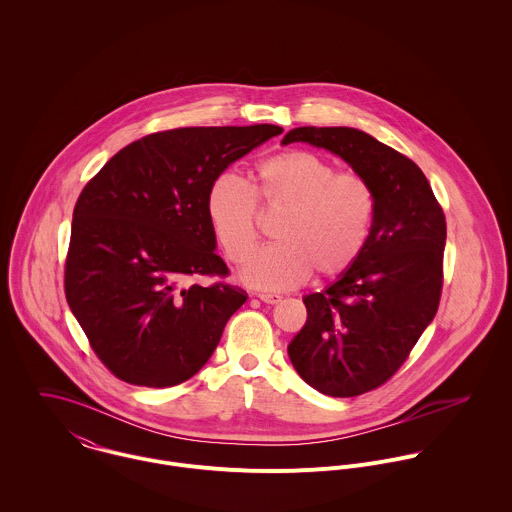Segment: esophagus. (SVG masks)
<instances>
[{
    "instance_id": "34e87169",
    "label": "esophagus",
    "mask_w": 512,
    "mask_h": 512,
    "mask_svg": "<svg viewBox=\"0 0 512 512\" xmlns=\"http://www.w3.org/2000/svg\"><path fill=\"white\" fill-rule=\"evenodd\" d=\"M258 297L264 301V303H280L282 301V295L280 293H268V292H262L258 293Z\"/></svg>"
}]
</instances>
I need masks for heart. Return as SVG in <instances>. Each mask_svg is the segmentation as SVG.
Returning a JSON list of instances; mask_svg holds the SVG:
<instances>
[{"label": "heart", "mask_w": 512, "mask_h": 512, "mask_svg": "<svg viewBox=\"0 0 512 512\" xmlns=\"http://www.w3.org/2000/svg\"><path fill=\"white\" fill-rule=\"evenodd\" d=\"M284 211L276 238L244 266L242 278L260 290H290L317 278H337L361 258L370 238L376 195L368 179L339 171L305 149H290L256 165V187L232 173L207 193V213L226 258L244 262L260 234V205Z\"/></svg>", "instance_id": "b5f03b06"}]
</instances>
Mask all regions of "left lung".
<instances>
[{
    "label": "left lung",
    "mask_w": 512,
    "mask_h": 512,
    "mask_svg": "<svg viewBox=\"0 0 512 512\" xmlns=\"http://www.w3.org/2000/svg\"><path fill=\"white\" fill-rule=\"evenodd\" d=\"M368 179L376 213L361 258L321 293L303 297L307 321L288 345L315 390L351 398L388 382L438 311L443 288V209L422 169L355 128H295Z\"/></svg>",
    "instance_id": "8db88e82"
}]
</instances>
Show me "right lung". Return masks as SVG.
Here are the masks:
<instances>
[{
    "label": "right lung",
    "instance_id": "add662e5",
    "mask_svg": "<svg viewBox=\"0 0 512 512\" xmlns=\"http://www.w3.org/2000/svg\"><path fill=\"white\" fill-rule=\"evenodd\" d=\"M272 124L177 128L120 149L74 205L65 295L96 357L147 388L189 380L211 359L248 293L228 268L207 213L211 183L280 136ZM221 280L182 288L189 277Z\"/></svg>",
    "mask_w": 512,
    "mask_h": 512
}]
</instances>
